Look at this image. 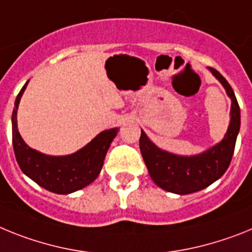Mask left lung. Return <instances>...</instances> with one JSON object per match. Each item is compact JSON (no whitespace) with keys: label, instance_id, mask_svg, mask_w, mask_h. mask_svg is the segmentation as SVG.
Returning a JSON list of instances; mask_svg holds the SVG:
<instances>
[{"label":"left lung","instance_id":"1","mask_svg":"<svg viewBox=\"0 0 252 252\" xmlns=\"http://www.w3.org/2000/svg\"><path fill=\"white\" fill-rule=\"evenodd\" d=\"M211 71L224 86L232 100L231 122L220 143L198 156L181 157L161 151L148 139L143 130L141 133L139 148L151 179L170 192L185 195L203 190L218 180L231 163L240 130V106L226 78L217 69L211 68Z\"/></svg>","mask_w":252,"mask_h":252}]
</instances>
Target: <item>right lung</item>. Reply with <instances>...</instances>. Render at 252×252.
Wrapping results in <instances>:
<instances>
[{"label": "right lung", "mask_w": 252, "mask_h": 252, "mask_svg": "<svg viewBox=\"0 0 252 252\" xmlns=\"http://www.w3.org/2000/svg\"><path fill=\"white\" fill-rule=\"evenodd\" d=\"M26 82L19 93L12 111V146L21 171L41 188L56 194H69L87 187L100 174L110 143L118 128L100 133L86 147L69 156H47L30 148L17 130L16 113Z\"/></svg>", "instance_id": "add662e5"}]
</instances>
